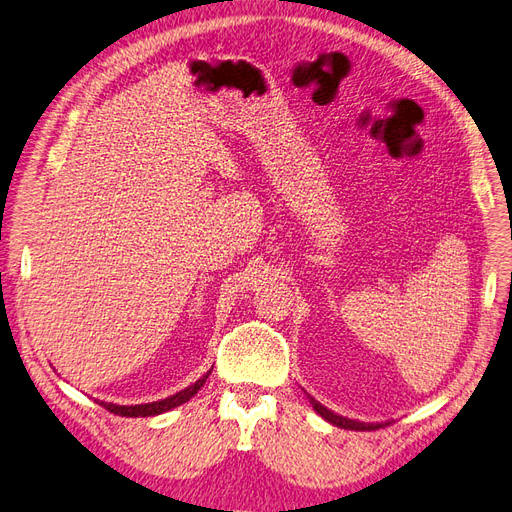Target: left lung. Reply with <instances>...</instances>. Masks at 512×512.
I'll return each instance as SVG.
<instances>
[{"instance_id":"obj_1","label":"left lung","mask_w":512,"mask_h":512,"mask_svg":"<svg viewBox=\"0 0 512 512\" xmlns=\"http://www.w3.org/2000/svg\"><path fill=\"white\" fill-rule=\"evenodd\" d=\"M309 397V395H307ZM309 404H312V408L324 418V421L333 423L335 427H342V429H350V431H371V429H380L384 423H361V421H352V418H346V416H339L335 412H331L329 408H324L322 404H318V401L314 397H309Z\"/></svg>"}]
</instances>
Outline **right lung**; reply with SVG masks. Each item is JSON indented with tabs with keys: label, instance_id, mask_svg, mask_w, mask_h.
<instances>
[{
	"label": "right lung",
	"instance_id": "obj_1",
	"mask_svg": "<svg viewBox=\"0 0 512 512\" xmlns=\"http://www.w3.org/2000/svg\"><path fill=\"white\" fill-rule=\"evenodd\" d=\"M209 374H211V369L207 371V374H205L203 378H198L194 384H190L188 389H183V391H179V393H175V395H170V397H166V399H160V401H151V404L117 406V404H106V401H100V406L106 408L108 412L119 414V416H134V418H136V416H156V414L168 412V410H173V408L185 404V401H190V399L200 391V386H203V384L207 382Z\"/></svg>",
	"mask_w": 512,
	"mask_h": 512
}]
</instances>
